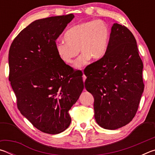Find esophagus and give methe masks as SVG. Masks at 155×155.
I'll list each match as a JSON object with an SVG mask.
<instances>
[{"instance_id":"1","label":"esophagus","mask_w":155,"mask_h":155,"mask_svg":"<svg viewBox=\"0 0 155 155\" xmlns=\"http://www.w3.org/2000/svg\"><path fill=\"white\" fill-rule=\"evenodd\" d=\"M85 79H86V77H85V75L83 74V82H84V83H85Z\"/></svg>"}]
</instances>
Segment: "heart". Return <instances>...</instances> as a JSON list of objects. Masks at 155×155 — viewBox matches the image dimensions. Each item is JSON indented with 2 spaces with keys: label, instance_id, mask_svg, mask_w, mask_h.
I'll return each mask as SVG.
<instances>
[{
  "label": "heart",
  "instance_id": "obj_1",
  "mask_svg": "<svg viewBox=\"0 0 155 155\" xmlns=\"http://www.w3.org/2000/svg\"><path fill=\"white\" fill-rule=\"evenodd\" d=\"M109 35V28L103 20L81 22L65 32V43L60 41L56 44L57 53L64 64L71 65L80 51L82 54L76 64L80 68L90 58L95 61L103 58L108 47Z\"/></svg>",
  "mask_w": 155,
  "mask_h": 155
}]
</instances>
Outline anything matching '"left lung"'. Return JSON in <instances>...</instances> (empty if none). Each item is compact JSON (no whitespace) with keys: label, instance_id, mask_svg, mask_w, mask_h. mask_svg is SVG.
I'll use <instances>...</instances> for the list:
<instances>
[{"label":"left lung","instance_id":"obj_1","mask_svg":"<svg viewBox=\"0 0 155 155\" xmlns=\"http://www.w3.org/2000/svg\"><path fill=\"white\" fill-rule=\"evenodd\" d=\"M142 70L134 35L115 23L105 54L84 70L85 87L94 96V117L101 127L115 130L133 119L144 89Z\"/></svg>","mask_w":155,"mask_h":155}]
</instances>
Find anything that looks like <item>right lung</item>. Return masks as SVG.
<instances>
[{"instance_id":"obj_1","label":"right lung","mask_w":155,"mask_h":155,"mask_svg":"<svg viewBox=\"0 0 155 155\" xmlns=\"http://www.w3.org/2000/svg\"><path fill=\"white\" fill-rule=\"evenodd\" d=\"M72 14L37 20L21 31L9 52V80L19 111L41 132L58 134L71 122L69 111L84 88L82 76L64 64L56 40Z\"/></svg>"}]
</instances>
